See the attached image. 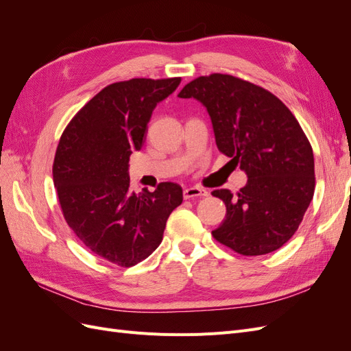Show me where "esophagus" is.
Here are the masks:
<instances>
[{"label":"esophagus","mask_w":351,"mask_h":351,"mask_svg":"<svg viewBox=\"0 0 351 351\" xmlns=\"http://www.w3.org/2000/svg\"><path fill=\"white\" fill-rule=\"evenodd\" d=\"M204 196H208V192L205 189H200V187H189V189H184V192H183L184 199L204 197Z\"/></svg>","instance_id":"34e87169"}]
</instances>
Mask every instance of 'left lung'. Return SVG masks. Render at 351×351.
<instances>
[{
  "label": "left lung",
  "instance_id": "8db88e82",
  "mask_svg": "<svg viewBox=\"0 0 351 351\" xmlns=\"http://www.w3.org/2000/svg\"><path fill=\"white\" fill-rule=\"evenodd\" d=\"M178 98L204 105L219 152L247 176L237 195L212 192L227 206L212 236L244 256L280 249L299 228L315 192L313 151L299 121L275 95L230 74L200 76Z\"/></svg>",
  "mask_w": 351,
  "mask_h": 351
}]
</instances>
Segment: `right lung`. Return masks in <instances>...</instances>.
Masks as SVG:
<instances>
[{"label": "right lung", "mask_w": 351, "mask_h": 351, "mask_svg": "<svg viewBox=\"0 0 351 351\" xmlns=\"http://www.w3.org/2000/svg\"><path fill=\"white\" fill-rule=\"evenodd\" d=\"M182 79H130L104 88L62 133L52 177L69 227L97 256L120 267L161 244L169 214L183 202L177 183L130 190L129 158L141 151L152 111Z\"/></svg>", "instance_id": "add662e5"}]
</instances>
